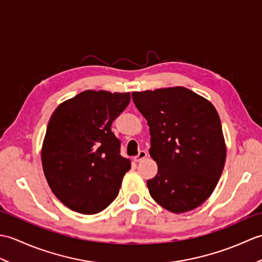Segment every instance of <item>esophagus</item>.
Listing matches in <instances>:
<instances>
[{
	"instance_id": "esophagus-1",
	"label": "esophagus",
	"mask_w": 262,
	"mask_h": 262,
	"mask_svg": "<svg viewBox=\"0 0 262 262\" xmlns=\"http://www.w3.org/2000/svg\"><path fill=\"white\" fill-rule=\"evenodd\" d=\"M146 157H147V152L141 151L140 153L136 155V157H134V161H135V162H140V161H142L143 159H145Z\"/></svg>"
}]
</instances>
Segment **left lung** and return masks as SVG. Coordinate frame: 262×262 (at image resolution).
I'll list each match as a JSON object with an SVG mask.
<instances>
[{
  "label": "left lung",
  "instance_id": "1",
  "mask_svg": "<svg viewBox=\"0 0 262 262\" xmlns=\"http://www.w3.org/2000/svg\"><path fill=\"white\" fill-rule=\"evenodd\" d=\"M151 134L158 173L147 180L152 198L179 214L207 199L224 169L226 147L220 116L208 100L182 86L133 92Z\"/></svg>",
  "mask_w": 262,
  "mask_h": 262
}]
</instances>
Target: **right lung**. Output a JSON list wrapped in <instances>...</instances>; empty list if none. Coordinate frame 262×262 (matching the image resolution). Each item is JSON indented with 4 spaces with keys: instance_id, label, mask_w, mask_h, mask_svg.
<instances>
[{
    "instance_id": "1",
    "label": "right lung",
    "mask_w": 262,
    "mask_h": 262,
    "mask_svg": "<svg viewBox=\"0 0 262 262\" xmlns=\"http://www.w3.org/2000/svg\"><path fill=\"white\" fill-rule=\"evenodd\" d=\"M129 101V92L88 90L54 111L41 162L49 187L66 207L92 215L118 196L130 161L120 155L111 125Z\"/></svg>"
}]
</instances>
